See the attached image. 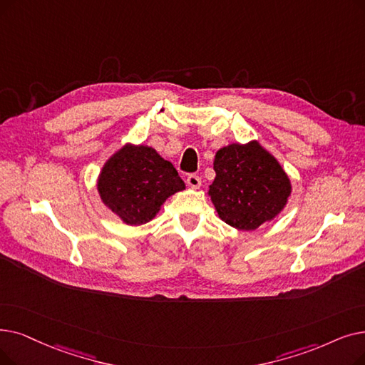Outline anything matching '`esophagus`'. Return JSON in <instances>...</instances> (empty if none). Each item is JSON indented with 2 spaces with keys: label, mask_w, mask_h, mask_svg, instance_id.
I'll use <instances>...</instances> for the list:
<instances>
[{
  "label": "esophagus",
  "mask_w": 365,
  "mask_h": 365,
  "mask_svg": "<svg viewBox=\"0 0 365 365\" xmlns=\"http://www.w3.org/2000/svg\"><path fill=\"white\" fill-rule=\"evenodd\" d=\"M186 183H187V186L198 189L201 186V179H200V176H197V174H189V176L186 178Z\"/></svg>",
  "instance_id": "esophagus-1"
}]
</instances>
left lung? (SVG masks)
<instances>
[{
  "label": "left lung",
  "instance_id": "8db88e82",
  "mask_svg": "<svg viewBox=\"0 0 365 365\" xmlns=\"http://www.w3.org/2000/svg\"><path fill=\"white\" fill-rule=\"evenodd\" d=\"M213 168L209 195L219 217L237 230L252 231L272 220L291 194L287 173L257 141L222 148Z\"/></svg>",
  "mask_w": 365,
  "mask_h": 365
}]
</instances>
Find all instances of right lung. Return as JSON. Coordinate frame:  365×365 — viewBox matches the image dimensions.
<instances>
[{"instance_id":"add662e5","label":"right lung","mask_w":365,"mask_h":365,"mask_svg":"<svg viewBox=\"0 0 365 365\" xmlns=\"http://www.w3.org/2000/svg\"><path fill=\"white\" fill-rule=\"evenodd\" d=\"M183 189L178 170L148 146L122 148L106 163L98 179L101 200L128 225L146 224L170 195Z\"/></svg>"}]
</instances>
